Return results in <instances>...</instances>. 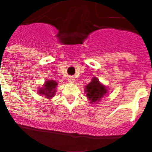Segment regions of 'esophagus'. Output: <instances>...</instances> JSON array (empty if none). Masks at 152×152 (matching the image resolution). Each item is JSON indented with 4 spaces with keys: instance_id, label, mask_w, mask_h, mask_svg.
<instances>
[{
    "instance_id": "34e87169",
    "label": "esophagus",
    "mask_w": 152,
    "mask_h": 152,
    "mask_svg": "<svg viewBox=\"0 0 152 152\" xmlns=\"http://www.w3.org/2000/svg\"><path fill=\"white\" fill-rule=\"evenodd\" d=\"M68 82L70 83H74L75 82V77L72 76H70L69 77H68Z\"/></svg>"
}]
</instances>
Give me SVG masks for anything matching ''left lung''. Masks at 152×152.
<instances>
[{
    "instance_id": "8db88e82",
    "label": "left lung",
    "mask_w": 152,
    "mask_h": 152,
    "mask_svg": "<svg viewBox=\"0 0 152 152\" xmlns=\"http://www.w3.org/2000/svg\"><path fill=\"white\" fill-rule=\"evenodd\" d=\"M85 92L86 94L87 99L90 101V103L97 104L99 102V100H101V99L103 98L107 93V87H106L99 82L98 78L94 77L91 82H89L86 86Z\"/></svg>"
}]
</instances>
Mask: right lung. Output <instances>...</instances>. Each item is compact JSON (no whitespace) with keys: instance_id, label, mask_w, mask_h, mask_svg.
<instances>
[{"instance_id":"obj_1","label":"right lung","mask_w":152,"mask_h":152,"mask_svg":"<svg viewBox=\"0 0 152 152\" xmlns=\"http://www.w3.org/2000/svg\"><path fill=\"white\" fill-rule=\"evenodd\" d=\"M57 86H58V83L53 80H46L44 84L43 87L38 89V94L44 95L45 98L51 99L55 95Z\"/></svg>"}]
</instances>
